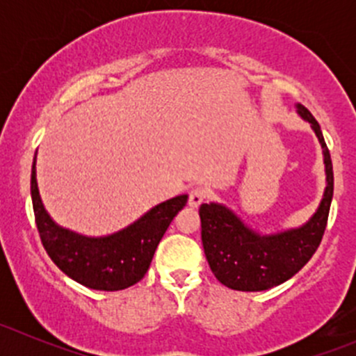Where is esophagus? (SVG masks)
Wrapping results in <instances>:
<instances>
[{"mask_svg":"<svg viewBox=\"0 0 356 356\" xmlns=\"http://www.w3.org/2000/svg\"><path fill=\"white\" fill-rule=\"evenodd\" d=\"M207 198H208L207 189L201 188V186H196V188H193L191 193H189V207L198 208Z\"/></svg>","mask_w":356,"mask_h":356,"instance_id":"34e87169","label":"esophagus"}]
</instances>
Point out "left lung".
<instances>
[{
	"label": "left lung",
	"mask_w": 356,
	"mask_h": 356,
	"mask_svg": "<svg viewBox=\"0 0 356 356\" xmlns=\"http://www.w3.org/2000/svg\"><path fill=\"white\" fill-rule=\"evenodd\" d=\"M294 108L310 124L324 156L325 189L314 215L298 227L260 232L224 203L210 201L200 207L201 241L208 265L215 277L231 289L265 291L282 284L305 267L324 236L334 193L331 155L314 115L303 105Z\"/></svg>",
	"instance_id": "8db88e82"
}]
</instances>
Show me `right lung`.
I'll use <instances>...</instances> for the list:
<instances>
[{
    "label": "right lung",
    "mask_w": 356,
    "mask_h": 356,
    "mask_svg": "<svg viewBox=\"0 0 356 356\" xmlns=\"http://www.w3.org/2000/svg\"><path fill=\"white\" fill-rule=\"evenodd\" d=\"M35 158L31 172V198L42 246L56 267L86 288L120 291L141 281L158 243L186 207L188 195L155 204L127 227L106 236H86L56 224L44 208L38 188Z\"/></svg>",
    "instance_id": "right-lung-1"
}]
</instances>
